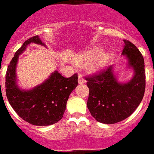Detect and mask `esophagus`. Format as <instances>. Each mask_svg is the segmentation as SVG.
Instances as JSON below:
<instances>
[{"label": "esophagus", "instance_id": "1", "mask_svg": "<svg viewBox=\"0 0 154 154\" xmlns=\"http://www.w3.org/2000/svg\"><path fill=\"white\" fill-rule=\"evenodd\" d=\"M78 81H79V84H84V83L86 82V81H85V80L83 79V77L82 76V75H79Z\"/></svg>", "mask_w": 154, "mask_h": 154}]
</instances>
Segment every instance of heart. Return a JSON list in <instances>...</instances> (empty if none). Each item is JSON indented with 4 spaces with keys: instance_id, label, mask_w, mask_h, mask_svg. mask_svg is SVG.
Segmentation results:
<instances>
[{
    "instance_id": "obj_1",
    "label": "heart",
    "mask_w": 154,
    "mask_h": 154,
    "mask_svg": "<svg viewBox=\"0 0 154 154\" xmlns=\"http://www.w3.org/2000/svg\"><path fill=\"white\" fill-rule=\"evenodd\" d=\"M111 58L110 52L102 51L101 47L94 46L76 56L75 60L79 63H88V69L91 72H96L108 64Z\"/></svg>"
}]
</instances>
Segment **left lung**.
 <instances>
[{"label": "left lung", "instance_id": "1", "mask_svg": "<svg viewBox=\"0 0 154 154\" xmlns=\"http://www.w3.org/2000/svg\"><path fill=\"white\" fill-rule=\"evenodd\" d=\"M122 55L127 68L133 69L131 79L121 82L114 66L94 76L86 78L89 95L87 107L98 122L111 125L126 119L133 114L143 99L145 91L144 60L136 46L125 39Z\"/></svg>", "mask_w": 154, "mask_h": 154}]
</instances>
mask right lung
<instances>
[{
  "instance_id": "1",
  "label": "right lung",
  "mask_w": 154,
  "mask_h": 154,
  "mask_svg": "<svg viewBox=\"0 0 154 154\" xmlns=\"http://www.w3.org/2000/svg\"><path fill=\"white\" fill-rule=\"evenodd\" d=\"M31 43L46 47L39 36H35L26 40L16 52L7 70V98L13 109L23 120L33 125L48 126L63 117L69 94L78 85V75L74 74L70 78H65L56 70L34 88H20L16 72L19 56Z\"/></svg>"
}]
</instances>
